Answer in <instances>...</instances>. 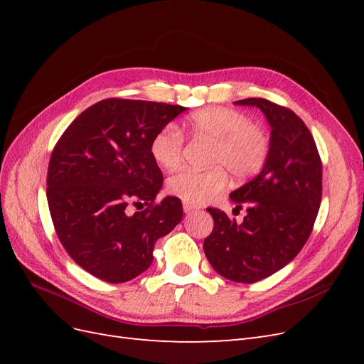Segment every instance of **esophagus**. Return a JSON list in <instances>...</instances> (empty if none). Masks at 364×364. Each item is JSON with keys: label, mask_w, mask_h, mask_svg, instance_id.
<instances>
[{"label": "esophagus", "mask_w": 364, "mask_h": 364, "mask_svg": "<svg viewBox=\"0 0 364 364\" xmlns=\"http://www.w3.org/2000/svg\"><path fill=\"white\" fill-rule=\"evenodd\" d=\"M183 211L186 213V214H188V213H193V211H196V209H197V206L196 205H193V203H188V202H183Z\"/></svg>", "instance_id": "esophagus-1"}]
</instances>
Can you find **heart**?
Returning a JSON list of instances; mask_svg holds the SVG:
<instances>
[{
  "mask_svg": "<svg viewBox=\"0 0 364 364\" xmlns=\"http://www.w3.org/2000/svg\"><path fill=\"white\" fill-rule=\"evenodd\" d=\"M186 130L197 139L213 142L208 170L182 168L167 182L171 196L193 205L213 200L228 183L226 171L238 181L261 171L270 153V135L261 124L238 109L205 107L186 118ZM150 153L159 167H178L183 153V135L171 124L159 129L150 142Z\"/></svg>",
  "mask_w": 364,
  "mask_h": 364,
  "instance_id": "heart-1",
  "label": "heart"
}]
</instances>
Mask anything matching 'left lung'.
I'll return each mask as SVG.
<instances>
[{
	"instance_id": "1",
	"label": "left lung",
	"mask_w": 364,
	"mask_h": 364,
	"mask_svg": "<svg viewBox=\"0 0 364 364\" xmlns=\"http://www.w3.org/2000/svg\"><path fill=\"white\" fill-rule=\"evenodd\" d=\"M235 105L257 106L272 127V146L261 173L230 193L247 208L243 223L206 208L214 228L203 241L213 269L226 279L252 284L281 270L310 237L322 200V161L314 138L291 109L266 98Z\"/></svg>"
}]
</instances>
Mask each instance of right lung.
Returning a JSON list of instances; mask_svg holds the SVG:
<instances>
[{"mask_svg":"<svg viewBox=\"0 0 364 364\" xmlns=\"http://www.w3.org/2000/svg\"><path fill=\"white\" fill-rule=\"evenodd\" d=\"M179 105L106 98L87 107L53 149L47 200L58 238L92 277L127 282L146 272L156 241L182 220L174 196L156 202L162 171L150 153ZM139 212L130 215L128 205Z\"/></svg>","mask_w":364,"mask_h":364,"instance_id":"obj_1","label":"right lung"}]
</instances>
